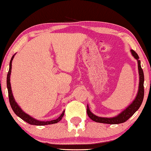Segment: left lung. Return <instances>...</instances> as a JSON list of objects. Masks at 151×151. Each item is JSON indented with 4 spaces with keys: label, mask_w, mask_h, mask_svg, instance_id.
<instances>
[{
    "label": "left lung",
    "mask_w": 151,
    "mask_h": 151,
    "mask_svg": "<svg viewBox=\"0 0 151 151\" xmlns=\"http://www.w3.org/2000/svg\"><path fill=\"white\" fill-rule=\"evenodd\" d=\"M131 52L132 54L133 57L137 61V65H138V73H139V87L138 91H137V95L135 96V99L133 100L132 103L129 105L128 107H126L122 111H121L120 114L117 116H114L112 118H105V117H100V116H96L92 112H91L89 108V105H87V114L90 119H92L93 121L100 123H105V124H116L123 123L130 118L133 114L135 113V111H137L140 106L142 105V101L144 99V73L141 67V63L140 60H139V56L133 50H131Z\"/></svg>",
    "instance_id": "obj_1"
}]
</instances>
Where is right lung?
I'll use <instances>...</instances> for the list:
<instances>
[{
    "mask_svg": "<svg viewBox=\"0 0 151 151\" xmlns=\"http://www.w3.org/2000/svg\"><path fill=\"white\" fill-rule=\"evenodd\" d=\"M15 55L16 54H14V55H13L11 60H10L9 69V72H8L7 76V90H8V95H9L10 105H11L13 111H14V113L16 114V115L18 116V117H20L21 119H22V120L25 121V122H27V123H29V124H32V125L43 126V125L55 124V123H57L58 122H59V121L61 120V118H62L63 115H64L65 110L62 112V114L59 116V117L58 118L55 119V120H52L50 121H41V120H38L35 118H33V117H31V116H29V114L25 113V112L23 111L22 109H21L20 106L18 105V104L16 102V101H15L14 97V96H13L11 83H10V76H11V73H12V60L14 59Z\"/></svg>",
    "mask_w": 151,
    "mask_h": 151,
    "instance_id": "add662e5",
    "label": "right lung"
}]
</instances>
